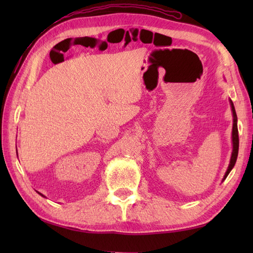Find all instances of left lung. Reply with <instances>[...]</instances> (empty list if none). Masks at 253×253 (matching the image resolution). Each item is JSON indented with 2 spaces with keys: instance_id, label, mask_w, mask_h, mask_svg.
Wrapping results in <instances>:
<instances>
[{
  "instance_id": "left-lung-1",
  "label": "left lung",
  "mask_w": 253,
  "mask_h": 253,
  "mask_svg": "<svg viewBox=\"0 0 253 253\" xmlns=\"http://www.w3.org/2000/svg\"><path fill=\"white\" fill-rule=\"evenodd\" d=\"M230 102V106H232V112H233V132H232V141H233V152H232V157H230V162L228 165V169L226 170V173L224 175L223 180L226 179V177L230 173V170L233 169L235 166L236 161H237L238 157V149H239V137H238V127H237V115H236V111H235V106L232 100H229Z\"/></svg>"
}]
</instances>
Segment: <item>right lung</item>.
I'll return each mask as SVG.
<instances>
[{"label":"right lung","instance_id":"add662e5","mask_svg":"<svg viewBox=\"0 0 253 253\" xmlns=\"http://www.w3.org/2000/svg\"><path fill=\"white\" fill-rule=\"evenodd\" d=\"M38 193H39V195H41V196H42V197H44V196H43V195H42V193H40V192H38Z\"/></svg>","mask_w":253,"mask_h":253}]
</instances>
